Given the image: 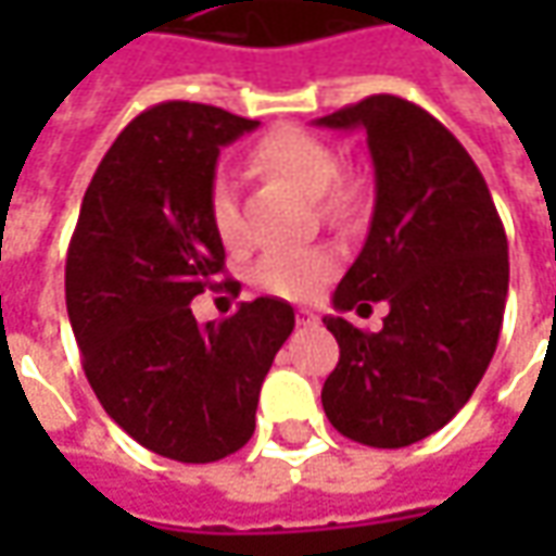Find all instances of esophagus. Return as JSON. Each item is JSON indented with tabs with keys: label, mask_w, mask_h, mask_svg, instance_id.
Instances as JSON below:
<instances>
[{
	"label": "esophagus",
	"mask_w": 556,
	"mask_h": 556,
	"mask_svg": "<svg viewBox=\"0 0 556 556\" xmlns=\"http://www.w3.org/2000/svg\"><path fill=\"white\" fill-rule=\"evenodd\" d=\"M296 325H303V328H309V325H318V315L309 309H300L296 312Z\"/></svg>",
	"instance_id": "esophagus-1"
}]
</instances>
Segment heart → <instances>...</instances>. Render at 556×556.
<instances>
[{
    "mask_svg": "<svg viewBox=\"0 0 556 556\" xmlns=\"http://www.w3.org/2000/svg\"><path fill=\"white\" fill-rule=\"evenodd\" d=\"M253 169L285 179L296 191L315 198V206L325 219L340 223L353 216L358 206V182L337 176V154L328 141L312 136L296 126H278L266 132L250 151ZM206 216L223 244L241 241V213L235 185L225 173H216L206 191ZM337 268L331 250L325 247H293V250H271L253 266V285L271 296L285 300H306L321 288Z\"/></svg>",
    "mask_w": 556,
    "mask_h": 556,
    "instance_id": "heart-1",
    "label": "heart"
}]
</instances>
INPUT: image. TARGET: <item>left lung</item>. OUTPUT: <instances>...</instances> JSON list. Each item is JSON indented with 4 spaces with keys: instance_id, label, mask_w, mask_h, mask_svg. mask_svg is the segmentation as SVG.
<instances>
[{
    "instance_id": "8db88e82",
    "label": "left lung",
    "mask_w": 556,
    "mask_h": 556,
    "mask_svg": "<svg viewBox=\"0 0 556 556\" xmlns=\"http://www.w3.org/2000/svg\"><path fill=\"white\" fill-rule=\"evenodd\" d=\"M318 126H362L377 185L368 241L333 290V306L390 303L377 333L325 318L340 362L321 405L346 439L405 448L458 415L495 355L507 235L473 157L415 101L368 96Z\"/></svg>"
}]
</instances>
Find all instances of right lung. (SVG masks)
<instances>
[{
	"label": "right lung",
	"instance_id": "add662e5",
	"mask_svg": "<svg viewBox=\"0 0 556 556\" xmlns=\"http://www.w3.org/2000/svg\"><path fill=\"white\" fill-rule=\"evenodd\" d=\"M256 126L194 101L148 108L98 163L67 247L64 296L89 387L139 445L182 464L244 448L293 331V309L275 296L223 321L191 315L225 271L206 216L219 148Z\"/></svg>",
	"mask_w": 556,
	"mask_h": 556
}]
</instances>
